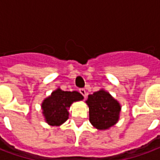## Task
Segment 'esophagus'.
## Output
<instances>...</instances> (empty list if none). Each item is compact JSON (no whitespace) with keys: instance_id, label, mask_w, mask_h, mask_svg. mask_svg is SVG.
I'll list each match as a JSON object with an SVG mask.
<instances>
[{"instance_id":"1","label":"esophagus","mask_w":160,"mask_h":160,"mask_svg":"<svg viewBox=\"0 0 160 160\" xmlns=\"http://www.w3.org/2000/svg\"><path fill=\"white\" fill-rule=\"evenodd\" d=\"M80 92L82 94V95H83L85 98L87 97V92H86V90H85V89H80Z\"/></svg>"}]
</instances>
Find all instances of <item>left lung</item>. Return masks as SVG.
I'll return each instance as SVG.
<instances>
[{
  "label": "left lung",
  "instance_id": "1",
  "mask_svg": "<svg viewBox=\"0 0 160 160\" xmlns=\"http://www.w3.org/2000/svg\"><path fill=\"white\" fill-rule=\"evenodd\" d=\"M86 103L89 107V121L98 130H106L119 120L122 106L104 89L88 95Z\"/></svg>",
  "mask_w": 160,
  "mask_h": 160
}]
</instances>
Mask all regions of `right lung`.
Listing matches in <instances>:
<instances>
[{
  "instance_id": "1",
  "label": "right lung",
  "mask_w": 160,
  "mask_h": 160,
  "mask_svg": "<svg viewBox=\"0 0 160 160\" xmlns=\"http://www.w3.org/2000/svg\"><path fill=\"white\" fill-rule=\"evenodd\" d=\"M83 98V96L76 91L66 92L58 87L44 98L41 104L44 121L50 126H61L68 119L71 104Z\"/></svg>"
}]
</instances>
